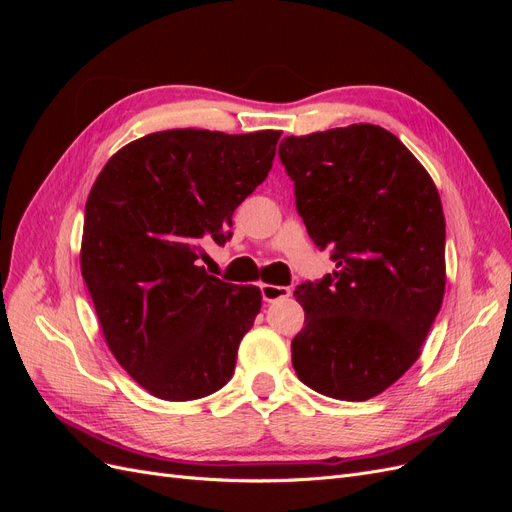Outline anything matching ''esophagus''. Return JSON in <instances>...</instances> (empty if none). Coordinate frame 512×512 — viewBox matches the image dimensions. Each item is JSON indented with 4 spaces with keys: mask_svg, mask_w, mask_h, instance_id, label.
I'll return each instance as SVG.
<instances>
[{
    "mask_svg": "<svg viewBox=\"0 0 512 512\" xmlns=\"http://www.w3.org/2000/svg\"><path fill=\"white\" fill-rule=\"evenodd\" d=\"M260 292H262V299H265V303H273V301H277V299L290 297V288H286V286L262 284V286H260Z\"/></svg>",
    "mask_w": 512,
    "mask_h": 512,
    "instance_id": "34e87169",
    "label": "esophagus"
}]
</instances>
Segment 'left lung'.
Wrapping results in <instances>:
<instances>
[{
    "mask_svg": "<svg viewBox=\"0 0 512 512\" xmlns=\"http://www.w3.org/2000/svg\"><path fill=\"white\" fill-rule=\"evenodd\" d=\"M280 160L309 237L335 262L294 290L305 327L292 339V367L327 397H376L421 356L442 307L436 183L395 134L371 123L286 136Z\"/></svg>",
    "mask_w": 512,
    "mask_h": 512,
    "instance_id": "8db88e82",
    "label": "left lung"
}]
</instances>
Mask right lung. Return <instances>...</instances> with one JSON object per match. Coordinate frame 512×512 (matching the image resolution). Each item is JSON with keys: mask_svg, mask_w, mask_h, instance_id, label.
I'll return each instance as SVG.
<instances>
[{"mask_svg": "<svg viewBox=\"0 0 512 512\" xmlns=\"http://www.w3.org/2000/svg\"><path fill=\"white\" fill-rule=\"evenodd\" d=\"M280 136L153 132L119 149L89 192L83 280L108 348L151 395L200 399L235 374L262 297L207 275L200 245L230 237L232 213L267 179Z\"/></svg>", "mask_w": 512, "mask_h": 512, "instance_id": "1", "label": "right lung"}]
</instances>
